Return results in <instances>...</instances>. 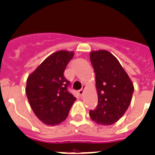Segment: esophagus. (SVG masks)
<instances>
[{
    "label": "esophagus",
    "instance_id": "1",
    "mask_svg": "<svg viewBox=\"0 0 155 155\" xmlns=\"http://www.w3.org/2000/svg\"><path fill=\"white\" fill-rule=\"evenodd\" d=\"M85 85H82V88H81V89L80 90L78 91V93L80 94L81 96H82L83 94H84V90H85Z\"/></svg>",
    "mask_w": 155,
    "mask_h": 155
}]
</instances>
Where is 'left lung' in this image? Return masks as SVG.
Wrapping results in <instances>:
<instances>
[{
	"label": "left lung",
	"mask_w": 155,
	"mask_h": 155,
	"mask_svg": "<svg viewBox=\"0 0 155 155\" xmlns=\"http://www.w3.org/2000/svg\"><path fill=\"white\" fill-rule=\"evenodd\" d=\"M96 74L98 104L89 111L90 118L101 125H111L124 116L131 101L134 86L120 63L110 52L90 53Z\"/></svg>",
	"instance_id": "obj_1"
}]
</instances>
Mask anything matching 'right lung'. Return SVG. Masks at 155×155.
<instances>
[{"label":"right lung","mask_w":155,"mask_h":155,"mask_svg":"<svg viewBox=\"0 0 155 155\" xmlns=\"http://www.w3.org/2000/svg\"><path fill=\"white\" fill-rule=\"evenodd\" d=\"M74 52L59 51L47 58L27 80L26 94L35 116L47 125L59 124L68 116L76 98L64 77Z\"/></svg>","instance_id":"1"}]
</instances>
